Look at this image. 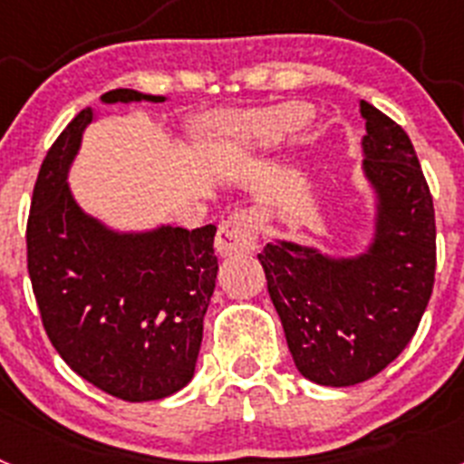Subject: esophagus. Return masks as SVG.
I'll return each instance as SVG.
<instances>
[{"mask_svg":"<svg viewBox=\"0 0 464 464\" xmlns=\"http://www.w3.org/2000/svg\"><path fill=\"white\" fill-rule=\"evenodd\" d=\"M260 227V213L253 211V208H246V211L229 216V218L223 220L218 227V235H216V251L223 257L253 253L257 246Z\"/></svg>","mask_w":464,"mask_h":464,"instance_id":"34e87169","label":"esophagus"}]
</instances>
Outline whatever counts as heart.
Listing matches in <instances>:
<instances>
[{"instance_id": "b5f03b06", "label": "heart", "mask_w": 464, "mask_h": 464, "mask_svg": "<svg viewBox=\"0 0 464 464\" xmlns=\"http://www.w3.org/2000/svg\"><path fill=\"white\" fill-rule=\"evenodd\" d=\"M306 121V109L299 104H278L269 109L244 111L220 118L213 125V139L225 150L269 149L295 132Z\"/></svg>"}]
</instances>
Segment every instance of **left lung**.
<instances>
[{"mask_svg": "<svg viewBox=\"0 0 464 464\" xmlns=\"http://www.w3.org/2000/svg\"><path fill=\"white\" fill-rule=\"evenodd\" d=\"M367 122L364 174L379 195L370 253L330 260L314 248L276 241L257 256L295 367L332 388L383 372L407 348L434 288V204L411 139L376 106Z\"/></svg>", "mask_w": 464, "mask_h": 464, "instance_id": "1", "label": "left lung"}]
</instances>
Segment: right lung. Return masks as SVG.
<instances>
[{"mask_svg":"<svg viewBox=\"0 0 464 464\" xmlns=\"http://www.w3.org/2000/svg\"><path fill=\"white\" fill-rule=\"evenodd\" d=\"M165 102L118 88L102 102ZM92 121L83 109L41 162L27 218V272L48 339L100 391L125 401L162 400L195 374L204 314L218 274L216 225L116 235L85 216L67 169Z\"/></svg>","mask_w":464,"mask_h":464,"instance_id":"right-lung-1","label":"right lung"}]
</instances>
